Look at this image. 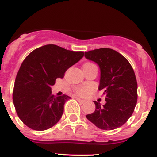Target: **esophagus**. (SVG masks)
Here are the masks:
<instances>
[{
    "label": "esophagus",
    "mask_w": 157,
    "mask_h": 157,
    "mask_svg": "<svg viewBox=\"0 0 157 157\" xmlns=\"http://www.w3.org/2000/svg\"><path fill=\"white\" fill-rule=\"evenodd\" d=\"M76 99H77V100L79 102H80V103H82V104H83V103H85V102H86V101L83 100V99H80V98H77H77H76Z\"/></svg>",
    "instance_id": "1"
}]
</instances>
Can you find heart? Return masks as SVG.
Instances as JSON below:
<instances>
[{"mask_svg": "<svg viewBox=\"0 0 157 157\" xmlns=\"http://www.w3.org/2000/svg\"><path fill=\"white\" fill-rule=\"evenodd\" d=\"M91 64H93V63L87 62V63H86V64H83V65H91ZM90 87H88V86H82V87H78V88L76 89V90H75L76 93L80 96H86V95L90 93Z\"/></svg>", "mask_w": 157, "mask_h": 157, "instance_id": "1", "label": "heart"}]
</instances>
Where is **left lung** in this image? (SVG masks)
<instances>
[{
  "instance_id": "1",
  "label": "left lung",
  "mask_w": 157,
  "mask_h": 157,
  "mask_svg": "<svg viewBox=\"0 0 157 157\" xmlns=\"http://www.w3.org/2000/svg\"><path fill=\"white\" fill-rule=\"evenodd\" d=\"M84 55L100 68L99 90L105 95L106 102L101 105L94 101L96 109L86 118L102 130L121 127L132 115L137 104V83L134 70L128 60L113 49H95Z\"/></svg>"
}]
</instances>
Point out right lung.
<instances>
[{
	"mask_svg": "<svg viewBox=\"0 0 157 157\" xmlns=\"http://www.w3.org/2000/svg\"><path fill=\"white\" fill-rule=\"evenodd\" d=\"M83 55L50 44L35 49L25 58L16 77L13 101L19 118L27 127L45 131L59 121L71 97L52 95L51 86Z\"/></svg>",
	"mask_w": 157,
	"mask_h": 157,
	"instance_id": "obj_1",
	"label": "right lung"
}]
</instances>
